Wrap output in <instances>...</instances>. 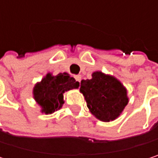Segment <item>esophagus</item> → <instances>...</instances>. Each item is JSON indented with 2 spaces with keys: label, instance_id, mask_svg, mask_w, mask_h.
Returning <instances> with one entry per match:
<instances>
[{
  "label": "esophagus",
  "instance_id": "obj_1",
  "mask_svg": "<svg viewBox=\"0 0 158 158\" xmlns=\"http://www.w3.org/2000/svg\"><path fill=\"white\" fill-rule=\"evenodd\" d=\"M74 78H75V79H76L78 82H80V80H81V76H80V75H76V76H74Z\"/></svg>",
  "mask_w": 158,
  "mask_h": 158
}]
</instances>
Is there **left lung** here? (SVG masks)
<instances>
[{
  "label": "left lung",
  "instance_id": "1",
  "mask_svg": "<svg viewBox=\"0 0 158 158\" xmlns=\"http://www.w3.org/2000/svg\"><path fill=\"white\" fill-rule=\"evenodd\" d=\"M91 76L90 79L81 80L79 89L88 108L100 121L115 120L128 103L126 89L116 78L101 71Z\"/></svg>",
  "mask_w": 158,
  "mask_h": 158
}]
</instances>
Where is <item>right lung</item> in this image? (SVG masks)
Here are the masks:
<instances>
[{"instance_id":"1","label":"right lung","mask_w":158,"mask_h":158,"mask_svg":"<svg viewBox=\"0 0 158 158\" xmlns=\"http://www.w3.org/2000/svg\"><path fill=\"white\" fill-rule=\"evenodd\" d=\"M79 86V82L66 72L59 73L56 76L48 73L34 87V99L41 106L42 112L50 114L62 107L65 91L78 89Z\"/></svg>"}]
</instances>
